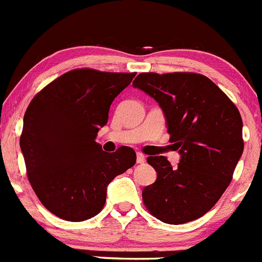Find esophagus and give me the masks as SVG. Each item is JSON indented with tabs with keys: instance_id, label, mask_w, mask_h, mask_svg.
I'll use <instances>...</instances> for the list:
<instances>
[{
	"instance_id": "esophagus-1",
	"label": "esophagus",
	"mask_w": 262,
	"mask_h": 262,
	"mask_svg": "<svg viewBox=\"0 0 262 262\" xmlns=\"http://www.w3.org/2000/svg\"><path fill=\"white\" fill-rule=\"evenodd\" d=\"M145 160H146V158L143 154L137 152V163H138V164H142V163H145Z\"/></svg>"
}]
</instances>
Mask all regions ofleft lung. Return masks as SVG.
Listing matches in <instances>:
<instances>
[{
	"label": "left lung",
	"instance_id": "1",
	"mask_svg": "<svg viewBox=\"0 0 262 262\" xmlns=\"http://www.w3.org/2000/svg\"><path fill=\"white\" fill-rule=\"evenodd\" d=\"M134 88L161 107L169 141L180 150L176 168L165 156H148L158 178L143 189L147 211L160 221L181 225L204 216L233 180L243 154V121L235 104L200 73H139Z\"/></svg>",
	"mask_w": 262,
	"mask_h": 262
}]
</instances>
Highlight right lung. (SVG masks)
Returning <instances> with one entry per match:
<instances>
[{
    "label": "right lung",
    "mask_w": 262,
    "mask_h": 262,
    "mask_svg": "<svg viewBox=\"0 0 262 262\" xmlns=\"http://www.w3.org/2000/svg\"><path fill=\"white\" fill-rule=\"evenodd\" d=\"M134 76L77 68L29 103L20 136L27 176L43 207L59 219L79 222L99 213L108 183L136 164L132 147L108 154L95 142L112 101Z\"/></svg>",
    "instance_id": "1"
}]
</instances>
